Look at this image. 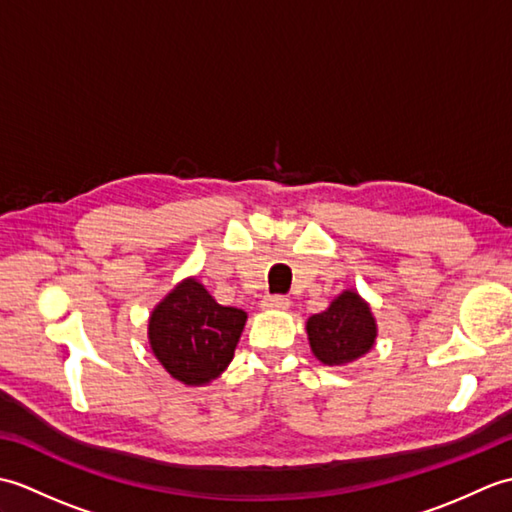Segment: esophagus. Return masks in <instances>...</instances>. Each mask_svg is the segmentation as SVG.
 <instances>
[{"instance_id":"obj_1","label":"esophagus","mask_w":512,"mask_h":512,"mask_svg":"<svg viewBox=\"0 0 512 512\" xmlns=\"http://www.w3.org/2000/svg\"><path fill=\"white\" fill-rule=\"evenodd\" d=\"M262 306L268 310H286L290 306V301L284 295H268L262 301Z\"/></svg>"}]
</instances>
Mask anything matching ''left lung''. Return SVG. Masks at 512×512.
Instances as JSON below:
<instances>
[{"instance_id": "left-lung-1", "label": "left lung", "mask_w": 512, "mask_h": 512, "mask_svg": "<svg viewBox=\"0 0 512 512\" xmlns=\"http://www.w3.org/2000/svg\"><path fill=\"white\" fill-rule=\"evenodd\" d=\"M308 339L314 356L325 365H345L372 350L376 321L367 303L347 290L330 308L308 319Z\"/></svg>"}]
</instances>
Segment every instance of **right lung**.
<instances>
[{
  "instance_id": "add662e5",
  "label": "right lung",
  "mask_w": 512,
  "mask_h": 512,
  "mask_svg": "<svg viewBox=\"0 0 512 512\" xmlns=\"http://www.w3.org/2000/svg\"><path fill=\"white\" fill-rule=\"evenodd\" d=\"M246 312L220 306L195 279L182 281L149 319V343L167 372L184 385H204L233 361Z\"/></svg>"
}]
</instances>
